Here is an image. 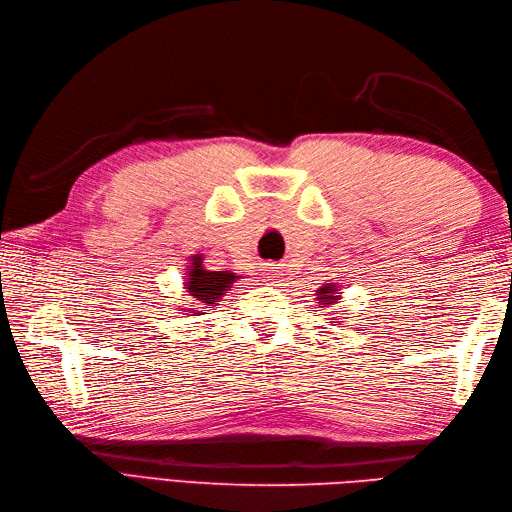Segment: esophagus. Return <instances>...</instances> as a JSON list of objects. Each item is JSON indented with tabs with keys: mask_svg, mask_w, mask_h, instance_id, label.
I'll return each mask as SVG.
<instances>
[{
	"mask_svg": "<svg viewBox=\"0 0 512 512\" xmlns=\"http://www.w3.org/2000/svg\"><path fill=\"white\" fill-rule=\"evenodd\" d=\"M270 270H273V273H268V277H277L279 275V268L277 266H273ZM268 281H273V279H268Z\"/></svg>",
	"mask_w": 512,
	"mask_h": 512,
	"instance_id": "1",
	"label": "esophagus"
}]
</instances>
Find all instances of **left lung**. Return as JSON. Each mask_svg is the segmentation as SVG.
Masks as SVG:
<instances>
[{
	"mask_svg": "<svg viewBox=\"0 0 512 512\" xmlns=\"http://www.w3.org/2000/svg\"><path fill=\"white\" fill-rule=\"evenodd\" d=\"M339 290H341L339 284H323L317 290L319 308H332V306H336V303H339V299H341V292ZM334 323H339V321H336V317H334Z\"/></svg>",
	"mask_w": 512,
	"mask_h": 512,
	"instance_id": "8db88e82",
	"label": "left lung"
}]
</instances>
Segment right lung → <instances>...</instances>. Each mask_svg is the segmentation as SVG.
Masks as SVG:
<instances>
[{"instance_id":"right-lung-1","label":"right lung","mask_w":512,"mask_h":512,"mask_svg":"<svg viewBox=\"0 0 512 512\" xmlns=\"http://www.w3.org/2000/svg\"><path fill=\"white\" fill-rule=\"evenodd\" d=\"M239 275L231 270H206L202 255H191V266H187V277H184V290L195 301L193 308H182L191 312V317L202 314V308L217 306L224 292L231 288Z\"/></svg>"}]
</instances>
